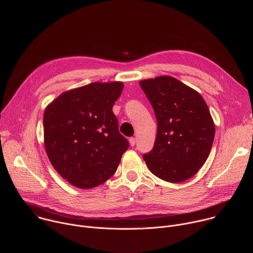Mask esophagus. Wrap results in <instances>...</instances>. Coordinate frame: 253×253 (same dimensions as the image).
<instances>
[{"mask_svg": "<svg viewBox=\"0 0 253 253\" xmlns=\"http://www.w3.org/2000/svg\"><path fill=\"white\" fill-rule=\"evenodd\" d=\"M135 142H137V141H135V138H130L129 139V144H130L131 147H133L135 145Z\"/></svg>", "mask_w": 253, "mask_h": 253, "instance_id": "1", "label": "esophagus"}]
</instances>
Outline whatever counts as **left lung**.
I'll return each instance as SVG.
<instances>
[{
  "mask_svg": "<svg viewBox=\"0 0 253 253\" xmlns=\"http://www.w3.org/2000/svg\"><path fill=\"white\" fill-rule=\"evenodd\" d=\"M141 88L157 119V135L144 154L150 171L162 180L189 179L207 161L215 124L201 94L170 76L143 80Z\"/></svg>",
  "mask_w": 253,
  "mask_h": 253,
  "instance_id": "obj_1",
  "label": "left lung"
}]
</instances>
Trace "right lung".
I'll list each match as a JSON object with an SVG mask.
<instances>
[{
    "mask_svg": "<svg viewBox=\"0 0 253 253\" xmlns=\"http://www.w3.org/2000/svg\"><path fill=\"white\" fill-rule=\"evenodd\" d=\"M122 82H94L61 94L43 115L44 147L60 175L82 189L115 173L128 142L112 111Z\"/></svg>",
    "mask_w": 253,
    "mask_h": 253,
    "instance_id": "add662e5",
    "label": "right lung"
}]
</instances>
